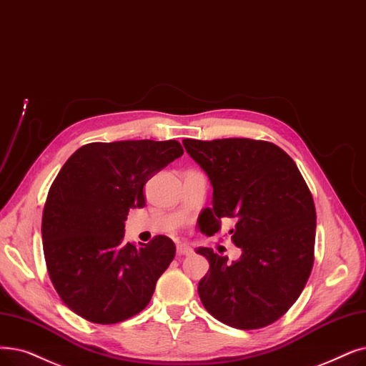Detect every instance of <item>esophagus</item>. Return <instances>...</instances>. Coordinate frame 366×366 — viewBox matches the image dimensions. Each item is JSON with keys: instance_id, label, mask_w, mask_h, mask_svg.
Instances as JSON below:
<instances>
[{"instance_id": "1", "label": "esophagus", "mask_w": 366, "mask_h": 366, "mask_svg": "<svg viewBox=\"0 0 366 366\" xmlns=\"http://www.w3.org/2000/svg\"><path fill=\"white\" fill-rule=\"evenodd\" d=\"M177 252H178V256H192V254H193V249L189 248L188 245H178Z\"/></svg>"}]
</instances>
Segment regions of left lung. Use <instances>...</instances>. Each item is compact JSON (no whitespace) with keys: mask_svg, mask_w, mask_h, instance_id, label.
<instances>
[{"mask_svg":"<svg viewBox=\"0 0 366 366\" xmlns=\"http://www.w3.org/2000/svg\"><path fill=\"white\" fill-rule=\"evenodd\" d=\"M185 151L214 188L212 208L199 229L212 236L233 218L232 242L242 249L227 262L212 248H197L209 262L199 282L203 307L221 323L260 329L289 311L304 290L314 263L315 206L310 188L280 147L264 140L184 139Z\"/></svg>","mask_w":366,"mask_h":366,"instance_id":"8db88e82","label":"left lung"}]
</instances>
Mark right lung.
<instances>
[{"label": "right lung", "instance_id": "add662e5", "mask_svg": "<svg viewBox=\"0 0 366 366\" xmlns=\"http://www.w3.org/2000/svg\"><path fill=\"white\" fill-rule=\"evenodd\" d=\"M182 154L177 140L94 142L61 167L43 209V251L56 293L82 319L114 325L149 304L177 247L160 234L136 248L124 222L145 206L148 179Z\"/></svg>", "mask_w": 366, "mask_h": 366}]
</instances>
